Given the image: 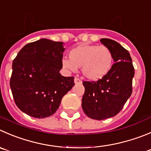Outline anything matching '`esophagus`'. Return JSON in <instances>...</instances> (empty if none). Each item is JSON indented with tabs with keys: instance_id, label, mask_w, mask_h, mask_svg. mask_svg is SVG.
<instances>
[{
	"instance_id": "34e87169",
	"label": "esophagus",
	"mask_w": 151,
	"mask_h": 151,
	"mask_svg": "<svg viewBox=\"0 0 151 151\" xmlns=\"http://www.w3.org/2000/svg\"><path fill=\"white\" fill-rule=\"evenodd\" d=\"M74 83L76 84H81L82 83V81L81 80H80L78 78H75L74 79Z\"/></svg>"
}]
</instances>
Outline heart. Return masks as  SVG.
Returning a JSON list of instances; mask_svg holds the SVG:
<instances>
[{"mask_svg": "<svg viewBox=\"0 0 151 151\" xmlns=\"http://www.w3.org/2000/svg\"><path fill=\"white\" fill-rule=\"evenodd\" d=\"M69 58L61 60L64 70L71 73L81 67L83 76L93 81L104 78L113 64V53L106 46L81 44L69 52Z\"/></svg>", "mask_w": 151, "mask_h": 151, "instance_id": "1", "label": "heart"}]
</instances>
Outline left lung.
Returning <instances> with one entry per match:
<instances>
[{
  "instance_id": "left-lung-1",
  "label": "left lung",
  "mask_w": 151,
  "mask_h": 151,
  "mask_svg": "<svg viewBox=\"0 0 151 151\" xmlns=\"http://www.w3.org/2000/svg\"><path fill=\"white\" fill-rule=\"evenodd\" d=\"M100 41L111 50L115 64L102 79L83 82L85 92L81 107L88 117L96 120L113 117L121 111L131 96L134 76L129 52L113 40L101 38Z\"/></svg>"
}]
</instances>
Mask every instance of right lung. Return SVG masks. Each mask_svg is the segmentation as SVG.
I'll list each match as a JSON object with an SVG mask.
<instances>
[{"label":"right lung","mask_w":151,"mask_h":151,"mask_svg":"<svg viewBox=\"0 0 151 151\" xmlns=\"http://www.w3.org/2000/svg\"><path fill=\"white\" fill-rule=\"evenodd\" d=\"M64 43L41 38L24 46L12 62L10 87L18 108L34 118L56 112L63 96L75 85L74 77L59 73Z\"/></svg>","instance_id":"right-lung-1"}]
</instances>
